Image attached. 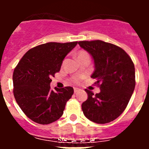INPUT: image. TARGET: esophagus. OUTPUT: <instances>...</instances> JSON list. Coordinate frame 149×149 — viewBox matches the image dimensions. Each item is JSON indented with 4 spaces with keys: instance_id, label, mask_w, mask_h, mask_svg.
Listing matches in <instances>:
<instances>
[{
    "instance_id": "esophagus-1",
    "label": "esophagus",
    "mask_w": 149,
    "mask_h": 149,
    "mask_svg": "<svg viewBox=\"0 0 149 149\" xmlns=\"http://www.w3.org/2000/svg\"><path fill=\"white\" fill-rule=\"evenodd\" d=\"M78 90H79L78 88H76V87L74 88V93H76L77 92H78Z\"/></svg>"
}]
</instances>
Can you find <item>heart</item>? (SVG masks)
<instances>
[{"label": "heart", "mask_w": 149, "mask_h": 149, "mask_svg": "<svg viewBox=\"0 0 149 149\" xmlns=\"http://www.w3.org/2000/svg\"><path fill=\"white\" fill-rule=\"evenodd\" d=\"M77 57L79 60H82V59H85V58H89V54L85 51H78L77 53ZM81 79V77H73L72 78V81L74 83H75V84H77V83L80 81V80Z\"/></svg>", "instance_id": "heart-1"}]
</instances>
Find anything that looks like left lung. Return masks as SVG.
Here are the masks:
<instances>
[{"label": "left lung", "instance_id": "obj_1", "mask_svg": "<svg viewBox=\"0 0 149 149\" xmlns=\"http://www.w3.org/2000/svg\"><path fill=\"white\" fill-rule=\"evenodd\" d=\"M79 45L94 60L99 93L85 89L88 98L82 104L84 116L90 121L105 124L115 120L125 110L135 88V68L122 48L101 40L81 41Z\"/></svg>", "mask_w": 149, "mask_h": 149}]
</instances>
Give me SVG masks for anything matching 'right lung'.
<instances>
[{
    "instance_id": "right-lung-1",
    "label": "right lung",
    "mask_w": 149,
    "mask_h": 149,
    "mask_svg": "<svg viewBox=\"0 0 149 149\" xmlns=\"http://www.w3.org/2000/svg\"><path fill=\"white\" fill-rule=\"evenodd\" d=\"M77 42H48L29 50L13 72V94L29 119L41 125L62 116L65 104L74 93L71 86L52 90L51 77L59 72L63 60Z\"/></svg>"
}]
</instances>
